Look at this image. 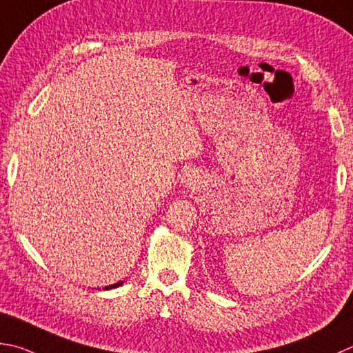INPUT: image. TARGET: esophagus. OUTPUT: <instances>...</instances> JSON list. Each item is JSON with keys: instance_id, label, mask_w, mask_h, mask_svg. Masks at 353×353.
Segmentation results:
<instances>
[{"instance_id": "1", "label": "esophagus", "mask_w": 353, "mask_h": 353, "mask_svg": "<svg viewBox=\"0 0 353 353\" xmlns=\"http://www.w3.org/2000/svg\"><path fill=\"white\" fill-rule=\"evenodd\" d=\"M183 182H185L186 185L192 186V185H196V183L199 182V177L196 176V172H188V174H185Z\"/></svg>"}]
</instances>
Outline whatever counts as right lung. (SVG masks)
<instances>
[{
    "mask_svg": "<svg viewBox=\"0 0 353 353\" xmlns=\"http://www.w3.org/2000/svg\"><path fill=\"white\" fill-rule=\"evenodd\" d=\"M122 283H123V281H117V283H114V285H112V286H107L105 289H113V288H119V286L122 285Z\"/></svg>",
    "mask_w": 353,
    "mask_h": 353,
    "instance_id": "right-lung-1",
    "label": "right lung"
}]
</instances>
